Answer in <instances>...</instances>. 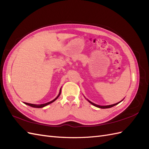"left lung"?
I'll use <instances>...</instances> for the list:
<instances>
[{
    "instance_id": "obj_1",
    "label": "left lung",
    "mask_w": 149,
    "mask_h": 149,
    "mask_svg": "<svg viewBox=\"0 0 149 149\" xmlns=\"http://www.w3.org/2000/svg\"><path fill=\"white\" fill-rule=\"evenodd\" d=\"M88 101H89V102L91 103V104H93V106H96V107H99V108H101V109H106V108H110V107H113V106H114L117 105V104H119V103L120 102H120H118V103H116V104H114L109 105V106H99V105L96 104H94V103H93V102H91V101H89V100H88Z\"/></svg>"
}]
</instances>
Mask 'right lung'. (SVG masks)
<instances>
[{
    "label": "right lung",
    "mask_w": 149,
    "mask_h": 149,
    "mask_svg": "<svg viewBox=\"0 0 149 149\" xmlns=\"http://www.w3.org/2000/svg\"><path fill=\"white\" fill-rule=\"evenodd\" d=\"M61 89H60V93H59V94H58V96L55 99V100H53V101H50V102H47V103H45V104H40V105H37V104H30V103H27V102H24L25 104H26V105H28V106H31V107H36V108H42V107H45V106H47V105H48V104H51V103H52L53 102H54L55 101L56 99L59 97V96L60 95V94H61Z\"/></svg>",
    "instance_id": "right-lung-1"
}]
</instances>
